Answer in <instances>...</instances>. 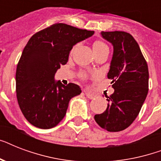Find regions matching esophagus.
<instances>
[{"label": "esophagus", "instance_id": "34e87169", "mask_svg": "<svg viewBox=\"0 0 161 161\" xmlns=\"http://www.w3.org/2000/svg\"><path fill=\"white\" fill-rule=\"evenodd\" d=\"M84 93H85V95L87 96V98H90V99H93V98L95 97V94L91 93L90 92H88V91H87V90H84Z\"/></svg>", "mask_w": 161, "mask_h": 161}]
</instances>
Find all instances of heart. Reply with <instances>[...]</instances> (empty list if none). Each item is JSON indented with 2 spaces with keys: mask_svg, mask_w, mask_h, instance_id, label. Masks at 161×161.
<instances>
[{
  "mask_svg": "<svg viewBox=\"0 0 161 161\" xmlns=\"http://www.w3.org/2000/svg\"><path fill=\"white\" fill-rule=\"evenodd\" d=\"M106 49H108V46L106 45L104 42H103L102 41H95L93 43V50L94 52V53H97L98 52H101V51H103V50H106ZM86 74L85 73H81V77L82 78H86Z\"/></svg>",
  "mask_w": 161,
  "mask_h": 161,
  "instance_id": "heart-1",
  "label": "heart"
}]
</instances>
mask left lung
<instances>
[{
    "label": "left lung",
    "instance_id": "1",
    "mask_svg": "<svg viewBox=\"0 0 161 161\" xmlns=\"http://www.w3.org/2000/svg\"><path fill=\"white\" fill-rule=\"evenodd\" d=\"M101 35L114 47L108 78L114 92L106 96L107 108L94 119L104 130L119 132L129 127L141 109L149 90V70L139 44L130 33L102 31Z\"/></svg>",
    "mask_w": 161,
    "mask_h": 161
}]
</instances>
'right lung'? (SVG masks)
<instances>
[{
    "label": "right lung",
    "instance_id": "add662e5",
    "mask_svg": "<svg viewBox=\"0 0 161 161\" xmlns=\"http://www.w3.org/2000/svg\"><path fill=\"white\" fill-rule=\"evenodd\" d=\"M93 33L56 23L34 34L24 47L16 67V98L24 117L35 127H55L65 116L71 98L81 93L78 85H63L54 76L68 63L73 47Z\"/></svg>",
    "mask_w": 161,
    "mask_h": 161
}]
</instances>
